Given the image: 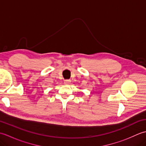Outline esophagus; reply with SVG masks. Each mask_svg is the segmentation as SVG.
<instances>
[{
    "label": "esophagus",
    "mask_w": 146,
    "mask_h": 146,
    "mask_svg": "<svg viewBox=\"0 0 146 146\" xmlns=\"http://www.w3.org/2000/svg\"><path fill=\"white\" fill-rule=\"evenodd\" d=\"M64 83L66 85H68V84H69V83H70V80H64Z\"/></svg>",
    "instance_id": "esophagus-1"
}]
</instances>
